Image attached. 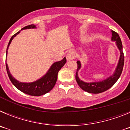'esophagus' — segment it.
Returning a JSON list of instances; mask_svg holds the SVG:
<instances>
[{"instance_id": "1", "label": "esophagus", "mask_w": 130, "mask_h": 130, "mask_svg": "<svg viewBox=\"0 0 130 130\" xmlns=\"http://www.w3.org/2000/svg\"><path fill=\"white\" fill-rule=\"evenodd\" d=\"M75 58V52L72 50H70L68 52L67 55H66V59L67 60H73Z\"/></svg>"}]
</instances>
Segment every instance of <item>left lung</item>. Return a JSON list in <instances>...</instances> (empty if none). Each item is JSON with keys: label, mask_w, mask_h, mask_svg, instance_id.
<instances>
[{"label": "left lung", "mask_w": 130, "mask_h": 130, "mask_svg": "<svg viewBox=\"0 0 130 130\" xmlns=\"http://www.w3.org/2000/svg\"><path fill=\"white\" fill-rule=\"evenodd\" d=\"M112 41H115L117 47L120 50V57L119 59V64L115 70V72L113 75L110 76L109 77L106 79L104 81H100V82L94 83H85L80 80L78 77L77 72L79 69L81 68V63L77 61V68L76 74H75V79L79 85V86L82 88L83 90L87 92L92 93V94H99L107 90L109 88L113 86L115 83L119 79L121 75L122 70H123L124 64V55L123 51H122V43L120 38L119 35L116 32L112 30Z\"/></svg>", "instance_id": "left-lung-1"}]
</instances>
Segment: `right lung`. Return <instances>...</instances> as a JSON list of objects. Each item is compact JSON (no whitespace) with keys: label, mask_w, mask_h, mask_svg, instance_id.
<instances>
[{"label":"right lung","mask_w":130,"mask_h":130,"mask_svg":"<svg viewBox=\"0 0 130 130\" xmlns=\"http://www.w3.org/2000/svg\"><path fill=\"white\" fill-rule=\"evenodd\" d=\"M34 28H36L35 25H30L23 27L21 30ZM19 32H20V31L18 32L14 35L11 36L10 42L8 43V45L7 47L6 56L7 50L8 49V47L10 45V43H11V40H13V38L16 36V35L19 34ZM66 62V57H64L60 61L55 62L51 66V67L49 69V70L48 71L47 73L44 76L42 77L41 79H38V81H34L33 83L19 82V81H17L16 79H15L13 77L11 76L6 63V67L7 73H8V75L10 81H11V82L12 83V84L16 88L19 89L20 91L23 92L25 94H26L30 95V96H40L49 92L50 90H52V88H53L54 86L56 84V82H57V75H58V72H59L60 70L61 69V68L64 66Z\"/></svg>","instance_id":"add662e5"}]
</instances>
